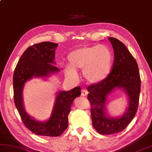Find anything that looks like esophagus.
Here are the masks:
<instances>
[{"label":"esophagus","instance_id":"34e87169","mask_svg":"<svg viewBox=\"0 0 152 152\" xmlns=\"http://www.w3.org/2000/svg\"><path fill=\"white\" fill-rule=\"evenodd\" d=\"M87 94H88V91L86 89H82V95L83 96H87Z\"/></svg>","mask_w":152,"mask_h":152}]
</instances>
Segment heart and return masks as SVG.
Listing matches in <instances>:
<instances>
[{"mask_svg": "<svg viewBox=\"0 0 152 152\" xmlns=\"http://www.w3.org/2000/svg\"><path fill=\"white\" fill-rule=\"evenodd\" d=\"M69 66L65 69L66 76L77 78V71L83 70V76L88 82H102L110 73L113 64V54L107 46L83 47L72 51L68 55Z\"/></svg>", "mask_w": 152, "mask_h": 152, "instance_id": "obj_1", "label": "heart"}]
</instances>
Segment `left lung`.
<instances>
[{
	"label": "left lung",
	"instance_id": "obj_1",
	"mask_svg": "<svg viewBox=\"0 0 152 152\" xmlns=\"http://www.w3.org/2000/svg\"><path fill=\"white\" fill-rule=\"evenodd\" d=\"M114 50L111 71L102 82L88 86L93 126L102 135H111L123 131L135 116L140 92V77L138 65L128 49L121 41L109 37ZM122 88L129 97V107L121 118H111L104 113L107 95L115 88Z\"/></svg>",
	"mask_w": 152,
	"mask_h": 152
}]
</instances>
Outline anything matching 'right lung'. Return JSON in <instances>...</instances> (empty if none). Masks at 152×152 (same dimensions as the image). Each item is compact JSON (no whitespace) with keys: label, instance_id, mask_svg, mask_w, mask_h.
<instances>
[{"label":"right lung","instance_id":"add662e5","mask_svg":"<svg viewBox=\"0 0 152 152\" xmlns=\"http://www.w3.org/2000/svg\"><path fill=\"white\" fill-rule=\"evenodd\" d=\"M58 44L42 42L28 47L21 56L14 70L13 98L15 106L24 126L37 135L58 137L67 128L68 115L74 100L81 95V88L76 87L69 91H60L50 118L45 122L31 118L23 107L22 91L27 80L35 77H45L59 71L54 63L55 50Z\"/></svg>","mask_w":152,"mask_h":152}]
</instances>
